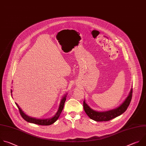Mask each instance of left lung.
<instances>
[{
	"label": "left lung",
	"instance_id": "8db88e82",
	"mask_svg": "<svg viewBox=\"0 0 146 146\" xmlns=\"http://www.w3.org/2000/svg\"><path fill=\"white\" fill-rule=\"evenodd\" d=\"M132 96V89H131V91L125 98L124 101L117 108L115 109L105 111H96L87 105L85 101H83V108L84 111L87 114L89 117L96 121H109L116 117L124 113L127 109L128 106L130 104Z\"/></svg>",
	"mask_w": 146,
	"mask_h": 146
}]
</instances>
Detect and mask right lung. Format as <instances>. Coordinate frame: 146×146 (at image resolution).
<instances>
[{
	"instance_id": "obj_1",
	"label": "right lung",
	"mask_w": 146,
	"mask_h": 146,
	"mask_svg": "<svg viewBox=\"0 0 146 146\" xmlns=\"http://www.w3.org/2000/svg\"><path fill=\"white\" fill-rule=\"evenodd\" d=\"M11 93H12V90H11ZM12 95V94H11ZM67 94H65L62 99L60 101V104L59 107V109L57 111L56 113L54 115L53 117H52V118L50 119H36V118H33V117H31L30 116H29L27 115H26L22 110V109L19 108V106H18V105L15 103L16 105L17 106L20 114L21 115L22 117L26 121L31 123H33V124H38V125H51L52 124H53L58 119H59V116L63 110V109L64 108V103L65 101L66 100V97H67Z\"/></svg>"
}]
</instances>
